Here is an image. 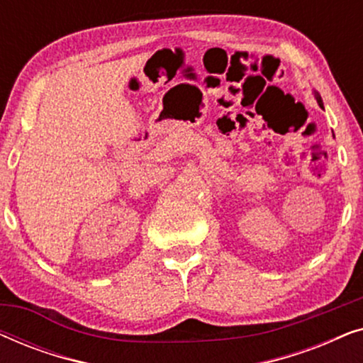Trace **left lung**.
Listing matches in <instances>:
<instances>
[{"label": "left lung", "mask_w": 363, "mask_h": 363, "mask_svg": "<svg viewBox=\"0 0 363 363\" xmlns=\"http://www.w3.org/2000/svg\"><path fill=\"white\" fill-rule=\"evenodd\" d=\"M314 94H315V99H317V104H319V106L322 107V99H320V96H319V94H317L315 91H314Z\"/></svg>", "instance_id": "obj_1"}]
</instances>
